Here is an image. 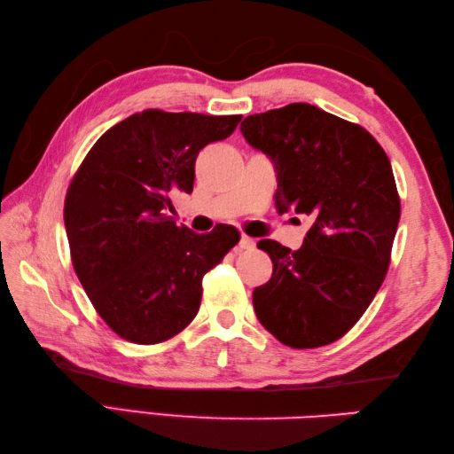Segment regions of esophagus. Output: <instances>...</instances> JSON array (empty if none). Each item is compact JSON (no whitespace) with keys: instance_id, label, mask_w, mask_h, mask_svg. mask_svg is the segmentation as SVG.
Listing matches in <instances>:
<instances>
[{"instance_id":"34e87169","label":"esophagus","mask_w":454,"mask_h":454,"mask_svg":"<svg viewBox=\"0 0 454 454\" xmlns=\"http://www.w3.org/2000/svg\"><path fill=\"white\" fill-rule=\"evenodd\" d=\"M254 247H255V242L247 236H242V239H239V244H238V249H254Z\"/></svg>"}]
</instances>
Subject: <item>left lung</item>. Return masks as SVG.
Returning a JSON list of instances; mask_svg holds the SVG:
<instances>
[{"label": "left lung", "mask_w": 454, "mask_h": 454, "mask_svg": "<svg viewBox=\"0 0 454 454\" xmlns=\"http://www.w3.org/2000/svg\"><path fill=\"white\" fill-rule=\"evenodd\" d=\"M249 146L277 173L278 212L306 215L301 249L262 239L273 262L254 291L259 322L294 349L333 343L359 322L387 277L400 197L387 152L372 134L308 103L249 114Z\"/></svg>", "instance_id": "8db88e82"}]
</instances>
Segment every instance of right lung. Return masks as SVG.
<instances>
[{"mask_svg": "<svg viewBox=\"0 0 454 454\" xmlns=\"http://www.w3.org/2000/svg\"><path fill=\"white\" fill-rule=\"evenodd\" d=\"M239 121L146 109L105 132L75 171L64 202L72 263L122 340L153 345L185 330L199 312L202 277L239 242L234 226L195 234L166 215L173 192L192 191L199 152Z\"/></svg>", "mask_w": 454, "mask_h": 454, "instance_id": "obj_1", "label": "right lung"}]
</instances>
